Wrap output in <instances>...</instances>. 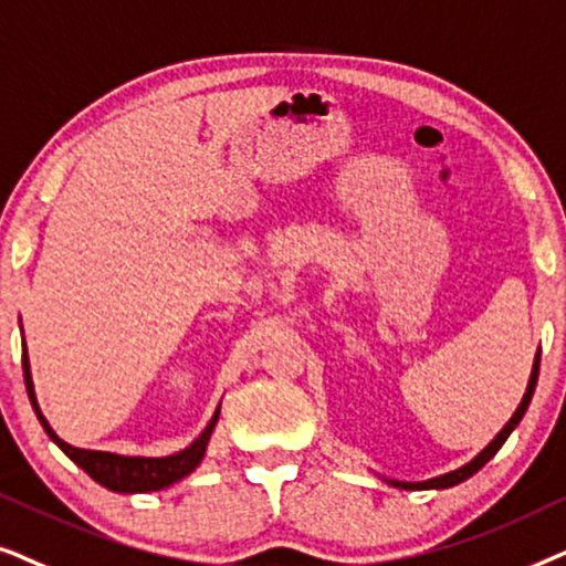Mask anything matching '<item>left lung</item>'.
Here are the masks:
<instances>
[{
	"instance_id": "8db88e82",
	"label": "left lung",
	"mask_w": 566,
	"mask_h": 566,
	"mask_svg": "<svg viewBox=\"0 0 566 566\" xmlns=\"http://www.w3.org/2000/svg\"><path fill=\"white\" fill-rule=\"evenodd\" d=\"M538 367H541V349L536 352V359H533V370H531L528 388H525V396H523V401H520V406L515 409V413H512L507 424H504L500 432H496L494 440L489 442V446L481 450L476 458H471L469 463L461 465V469L448 471V473H442V476H434V479H427V481H398V479H388V476H380V479L388 481V484L396 486V489H406V492H421V489H450V486L461 484V481H465V479H471L473 473L481 471L489 461H492V458L496 455V450H500L504 446V440H507V437L512 434V429H515L520 424V419L525 417V411H528V406H531L533 390H536V382H538Z\"/></svg>"
}]
</instances>
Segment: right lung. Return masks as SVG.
I'll list each match as a JSON object with an SVG mask.
<instances>
[{
	"mask_svg": "<svg viewBox=\"0 0 566 566\" xmlns=\"http://www.w3.org/2000/svg\"><path fill=\"white\" fill-rule=\"evenodd\" d=\"M22 375H25V390L30 398V406H33L38 421H41L43 432H46L51 440L56 442L59 448L64 450V455L80 465L82 471L87 473L90 479L97 481V484L111 489V492H120V494H145V492H160V489L176 484V481L186 479L196 465L205 461L209 437H212L217 421H220V406L214 409V417L209 419V424L205 427L191 446L178 450L172 455H163V458H145V455H118V453H105V450H85V448H74L70 442H64L59 437L46 417L41 413V406H38L35 398V388H33V378H30V359H28V346L22 342Z\"/></svg>",
	"mask_w": 566,
	"mask_h": 566,
	"instance_id": "add662e5",
	"label": "right lung"
}]
</instances>
